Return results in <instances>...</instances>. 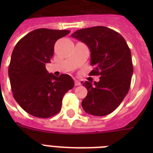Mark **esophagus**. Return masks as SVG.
Instances as JSON below:
<instances>
[{"instance_id":"esophagus-1","label":"esophagus","mask_w":153,"mask_h":153,"mask_svg":"<svg viewBox=\"0 0 153 153\" xmlns=\"http://www.w3.org/2000/svg\"><path fill=\"white\" fill-rule=\"evenodd\" d=\"M74 85H75V86H79V85H81V82H80L79 80L74 79Z\"/></svg>"}]
</instances>
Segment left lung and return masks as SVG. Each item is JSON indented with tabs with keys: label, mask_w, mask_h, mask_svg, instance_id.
I'll list each match as a JSON object with an SVG mask.
<instances>
[{
	"label": "left lung",
	"mask_w": 153,
	"mask_h": 153,
	"mask_svg": "<svg viewBox=\"0 0 153 153\" xmlns=\"http://www.w3.org/2000/svg\"><path fill=\"white\" fill-rule=\"evenodd\" d=\"M71 37L86 44L91 51V75L99 82H82L87 95L82 106L87 114L105 116L115 110L128 94L133 73L130 49L118 32L104 26L82 28Z\"/></svg>",
	"instance_id": "obj_1"
}]
</instances>
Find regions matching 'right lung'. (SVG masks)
Instances as JSON below:
<instances>
[{"label": "right lung", "instance_id": "obj_1", "mask_svg": "<svg viewBox=\"0 0 153 153\" xmlns=\"http://www.w3.org/2000/svg\"><path fill=\"white\" fill-rule=\"evenodd\" d=\"M68 30L39 28L30 32L16 44L8 67V76L15 100L32 116L48 118L61 110L62 100L74 86L68 74H49L55 42L69 34Z\"/></svg>", "mask_w": 153, "mask_h": 153}]
</instances>
